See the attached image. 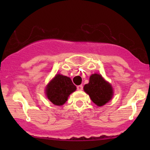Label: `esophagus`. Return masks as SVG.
Instances as JSON below:
<instances>
[{
	"mask_svg": "<svg viewBox=\"0 0 150 150\" xmlns=\"http://www.w3.org/2000/svg\"><path fill=\"white\" fill-rule=\"evenodd\" d=\"M83 89V85L77 86V90H79V91H82Z\"/></svg>",
	"mask_w": 150,
	"mask_h": 150,
	"instance_id": "esophagus-1",
	"label": "esophagus"
}]
</instances>
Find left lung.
I'll return each mask as SVG.
<instances>
[{"label": "left lung", "mask_w": 150, "mask_h": 150, "mask_svg": "<svg viewBox=\"0 0 150 150\" xmlns=\"http://www.w3.org/2000/svg\"><path fill=\"white\" fill-rule=\"evenodd\" d=\"M84 90L89 94L92 102L99 106L107 103L113 95L111 85L98 74L90 76L89 83L84 86Z\"/></svg>", "instance_id": "obj_1"}]
</instances>
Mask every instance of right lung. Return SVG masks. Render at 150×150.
Returning a JSON list of instances; mask_svg holds the SVG:
<instances>
[{"instance_id":"add662e5","label":"right lung","mask_w":150,"mask_h":150,"mask_svg":"<svg viewBox=\"0 0 150 150\" xmlns=\"http://www.w3.org/2000/svg\"><path fill=\"white\" fill-rule=\"evenodd\" d=\"M76 87L69 77L57 74L46 87V96L50 101L57 106L65 103L69 96L76 91Z\"/></svg>"}]
</instances>
